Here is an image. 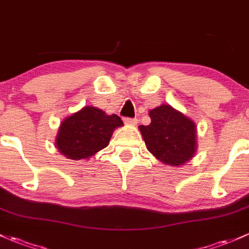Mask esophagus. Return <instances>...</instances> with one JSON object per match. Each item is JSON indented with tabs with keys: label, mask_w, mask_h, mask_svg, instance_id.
<instances>
[{
	"label": "esophagus",
	"mask_w": 249,
	"mask_h": 249,
	"mask_svg": "<svg viewBox=\"0 0 249 249\" xmlns=\"http://www.w3.org/2000/svg\"><path fill=\"white\" fill-rule=\"evenodd\" d=\"M124 121L125 124H130V125H134V124H138V120H136V119H130V117H124Z\"/></svg>",
	"instance_id": "34e87169"
}]
</instances>
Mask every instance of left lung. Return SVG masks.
I'll list each match as a JSON object with an SVG mask.
<instances>
[{
	"label": "left lung",
	"instance_id": "obj_1",
	"mask_svg": "<svg viewBox=\"0 0 249 249\" xmlns=\"http://www.w3.org/2000/svg\"><path fill=\"white\" fill-rule=\"evenodd\" d=\"M151 124L140 125L147 149L166 165L180 166L196 152V124L168 104L149 111Z\"/></svg>",
	"mask_w": 249,
	"mask_h": 249
}]
</instances>
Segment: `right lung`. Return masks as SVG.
I'll return each mask as SVG.
<instances>
[{
  "instance_id": "obj_1",
  "label": "right lung",
  "mask_w": 249,
  "mask_h": 249,
  "mask_svg": "<svg viewBox=\"0 0 249 249\" xmlns=\"http://www.w3.org/2000/svg\"><path fill=\"white\" fill-rule=\"evenodd\" d=\"M124 125L117 115H107L96 107H84L61 122L55 145L72 160L88 159L108 146L114 129Z\"/></svg>"
}]
</instances>
